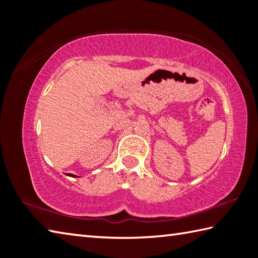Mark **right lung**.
<instances>
[{
  "instance_id": "right-lung-1",
  "label": "right lung",
  "mask_w": 258,
  "mask_h": 258,
  "mask_svg": "<svg viewBox=\"0 0 258 258\" xmlns=\"http://www.w3.org/2000/svg\"><path fill=\"white\" fill-rule=\"evenodd\" d=\"M70 176H73V175H71V174H70ZM73 177H76V176H73Z\"/></svg>"
}]
</instances>
